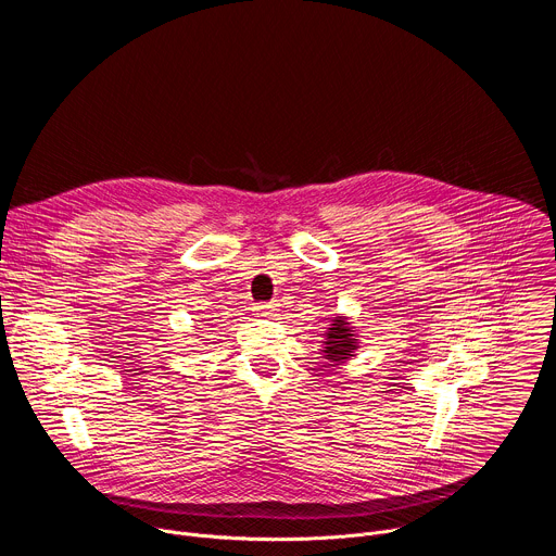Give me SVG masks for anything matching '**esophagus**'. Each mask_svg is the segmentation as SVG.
Wrapping results in <instances>:
<instances>
[{"label":"esophagus","mask_w":556,"mask_h":556,"mask_svg":"<svg viewBox=\"0 0 556 556\" xmlns=\"http://www.w3.org/2000/svg\"><path fill=\"white\" fill-rule=\"evenodd\" d=\"M275 309H277V303H275V301L257 303V305H255V312H257L260 316H273V314H275Z\"/></svg>","instance_id":"1"}]
</instances>
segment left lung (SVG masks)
Listing matches in <instances>:
<instances>
[{
  "label": "left lung",
  "mask_w": 556,
  "mask_h": 556,
  "mask_svg": "<svg viewBox=\"0 0 556 556\" xmlns=\"http://www.w3.org/2000/svg\"><path fill=\"white\" fill-rule=\"evenodd\" d=\"M358 350V334L350 326L348 316H334L328 332L324 334V358L332 365H343L352 356H356Z\"/></svg>",
  "instance_id": "obj_1"
}]
</instances>
